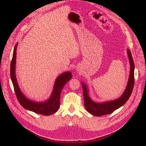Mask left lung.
<instances>
[{
	"label": "left lung",
	"mask_w": 146,
	"mask_h": 146,
	"mask_svg": "<svg viewBox=\"0 0 146 146\" xmlns=\"http://www.w3.org/2000/svg\"><path fill=\"white\" fill-rule=\"evenodd\" d=\"M127 54L130 62V65H131L129 78L124 92H123V94L119 98L113 100L100 102V103L95 102L93 101L90 97L88 86L86 85L85 83L82 82L83 97H84L85 107L86 110L90 113L97 117H100L104 115L110 114L112 113L114 110H115L120 107H122L129 100V98L131 97L133 87H134L135 66L134 61H133L132 59V54L131 51L129 49H127Z\"/></svg>",
	"instance_id": "left-lung-1"
}]
</instances>
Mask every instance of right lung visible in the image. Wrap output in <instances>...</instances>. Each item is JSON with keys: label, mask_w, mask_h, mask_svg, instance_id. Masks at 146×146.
<instances>
[{"label": "right lung", "mask_w": 146, "mask_h": 146, "mask_svg": "<svg viewBox=\"0 0 146 146\" xmlns=\"http://www.w3.org/2000/svg\"><path fill=\"white\" fill-rule=\"evenodd\" d=\"M17 43L15 44L11 64V78L14 86V91L17 100L25 109L32 111L43 115H50L58 110L60 108V94L65 84L71 80L72 74L70 71H66L59 75L54 82L52 94L47 100L38 102L27 98L23 94L19 86L15 76V63H16V50Z\"/></svg>", "instance_id": "right-lung-1"}]
</instances>
